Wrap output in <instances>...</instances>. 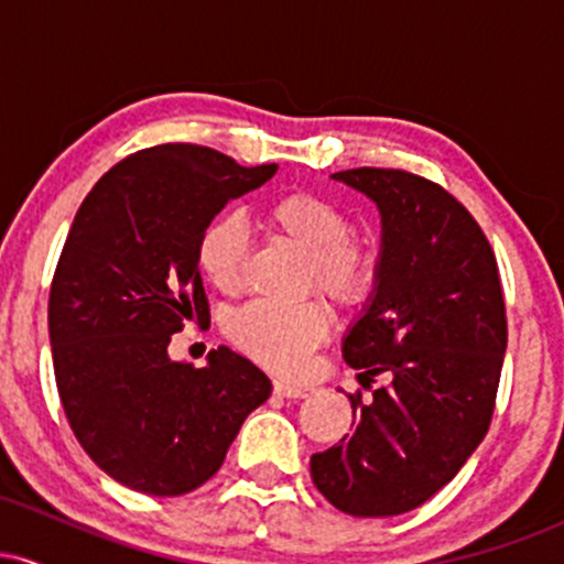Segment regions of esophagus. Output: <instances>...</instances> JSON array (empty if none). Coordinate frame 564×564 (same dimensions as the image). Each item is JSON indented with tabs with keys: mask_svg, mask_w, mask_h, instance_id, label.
I'll return each mask as SVG.
<instances>
[{
	"mask_svg": "<svg viewBox=\"0 0 564 564\" xmlns=\"http://www.w3.org/2000/svg\"><path fill=\"white\" fill-rule=\"evenodd\" d=\"M275 392L281 394V398H289V400H300V398H307L310 394V387L307 384H296V381H289V379H275Z\"/></svg>",
	"mask_w": 564,
	"mask_h": 564,
	"instance_id": "1",
	"label": "esophagus"
}]
</instances>
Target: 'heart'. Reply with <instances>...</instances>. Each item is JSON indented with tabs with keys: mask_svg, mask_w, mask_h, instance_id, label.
<instances>
[{
	"mask_svg": "<svg viewBox=\"0 0 564 564\" xmlns=\"http://www.w3.org/2000/svg\"><path fill=\"white\" fill-rule=\"evenodd\" d=\"M262 225L304 254L302 289H318L334 304L364 300L377 275V260L364 238L349 232V219L332 198L315 191H289L268 198ZM198 273L225 296H238L246 281V232L236 219L219 217L200 232L196 246ZM332 328L326 304L251 302L228 323V336L241 352L273 371H300L310 352Z\"/></svg>",
	"mask_w": 564,
	"mask_h": 564,
	"instance_id": "heart-1",
	"label": "heart"
}]
</instances>
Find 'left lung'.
I'll use <instances>...</instances> for the list:
<instances>
[{
	"instance_id": "1",
	"label": "left lung",
	"mask_w": 564,
	"mask_h": 564,
	"mask_svg": "<svg viewBox=\"0 0 564 564\" xmlns=\"http://www.w3.org/2000/svg\"><path fill=\"white\" fill-rule=\"evenodd\" d=\"M381 215L377 283L341 355L371 403L349 394L352 435L310 458L315 488L352 517L422 507L467 464L494 419L507 352L496 254L462 200L403 170L332 174Z\"/></svg>"
}]
</instances>
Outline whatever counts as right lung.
<instances>
[{
	"label": "right lung",
	"mask_w": 564,
	"mask_h": 564,
	"mask_svg": "<svg viewBox=\"0 0 564 564\" xmlns=\"http://www.w3.org/2000/svg\"><path fill=\"white\" fill-rule=\"evenodd\" d=\"M278 164L241 166L191 142L132 153L82 200L50 289V345L70 430L106 475L183 496L223 467L270 379L228 347L172 360V334L209 318L196 246L230 198Z\"/></svg>",
	"instance_id": "1"
}]
</instances>
